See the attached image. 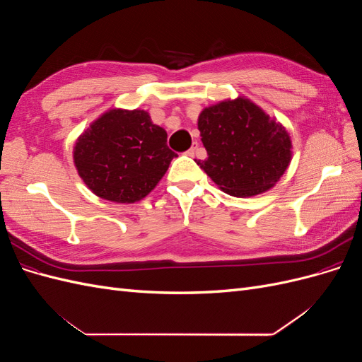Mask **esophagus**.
<instances>
[{"mask_svg":"<svg viewBox=\"0 0 362 362\" xmlns=\"http://www.w3.org/2000/svg\"><path fill=\"white\" fill-rule=\"evenodd\" d=\"M196 151H198V141H194L193 146H192L187 152H185V154H187L189 157H194V152H196Z\"/></svg>","mask_w":362,"mask_h":362,"instance_id":"obj_1","label":"esophagus"}]
</instances>
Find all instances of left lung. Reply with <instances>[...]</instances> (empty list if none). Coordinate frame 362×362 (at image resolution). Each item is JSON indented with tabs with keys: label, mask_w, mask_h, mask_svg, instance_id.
Masks as SVG:
<instances>
[{
	"label": "left lung",
	"mask_w": 362,
	"mask_h": 362,
	"mask_svg": "<svg viewBox=\"0 0 362 362\" xmlns=\"http://www.w3.org/2000/svg\"><path fill=\"white\" fill-rule=\"evenodd\" d=\"M198 129L208 157L196 163L218 189L235 198L275 187L293 158L286 127L246 96L205 107Z\"/></svg>",
	"instance_id": "left-lung-1"
}]
</instances>
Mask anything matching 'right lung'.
I'll return each instance as SVG.
<instances>
[{"instance_id": "right-lung-1", "label": "right lung", "mask_w": 362, "mask_h": 362, "mask_svg": "<svg viewBox=\"0 0 362 362\" xmlns=\"http://www.w3.org/2000/svg\"><path fill=\"white\" fill-rule=\"evenodd\" d=\"M175 152L166 129L148 112L110 108L75 140L72 158L83 182L100 198L116 204L139 202L156 189Z\"/></svg>"}]
</instances>
